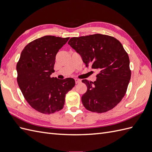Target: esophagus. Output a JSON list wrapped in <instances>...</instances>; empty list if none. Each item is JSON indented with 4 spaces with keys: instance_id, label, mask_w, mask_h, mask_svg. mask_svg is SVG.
I'll return each mask as SVG.
<instances>
[{
    "instance_id": "34e87169",
    "label": "esophagus",
    "mask_w": 152,
    "mask_h": 152,
    "mask_svg": "<svg viewBox=\"0 0 152 152\" xmlns=\"http://www.w3.org/2000/svg\"><path fill=\"white\" fill-rule=\"evenodd\" d=\"M75 83H76V84L79 83V82H81V80H80L78 79H75Z\"/></svg>"
}]
</instances>
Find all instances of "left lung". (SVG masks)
I'll list each match as a JSON object with an SVG mask.
<instances>
[{"label": "left lung", "instance_id": "1", "mask_svg": "<svg viewBox=\"0 0 152 152\" xmlns=\"http://www.w3.org/2000/svg\"><path fill=\"white\" fill-rule=\"evenodd\" d=\"M68 44L79 53L86 66L99 71L94 82L86 79L82 96L84 107L103 113L113 109L125 96L131 79L129 58L122 44L113 37L96 34L72 37Z\"/></svg>", "mask_w": 152, "mask_h": 152}]
</instances>
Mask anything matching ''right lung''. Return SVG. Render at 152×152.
Returning <instances> with one entry per match:
<instances>
[{
  "mask_svg": "<svg viewBox=\"0 0 152 152\" xmlns=\"http://www.w3.org/2000/svg\"><path fill=\"white\" fill-rule=\"evenodd\" d=\"M69 37L46 35L27 44L17 63V82L26 102L37 111L51 114L63 109L66 94L75 85L72 78L50 77L56 55Z\"/></svg>",
  "mask_w": 152,
  "mask_h": 152,
  "instance_id": "add662e5",
  "label": "right lung"
}]
</instances>
